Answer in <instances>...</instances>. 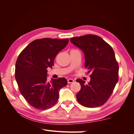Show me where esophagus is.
I'll return each instance as SVG.
<instances>
[{
    "mask_svg": "<svg viewBox=\"0 0 134 134\" xmlns=\"http://www.w3.org/2000/svg\"><path fill=\"white\" fill-rule=\"evenodd\" d=\"M74 82V80L72 79H68V83L69 84V83H72Z\"/></svg>",
    "mask_w": 134,
    "mask_h": 134,
    "instance_id": "1",
    "label": "esophagus"
}]
</instances>
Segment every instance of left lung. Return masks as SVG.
Returning <instances> with one entry per match:
<instances>
[{
    "label": "left lung",
    "mask_w": 134,
    "mask_h": 134,
    "mask_svg": "<svg viewBox=\"0 0 134 134\" xmlns=\"http://www.w3.org/2000/svg\"><path fill=\"white\" fill-rule=\"evenodd\" d=\"M75 46L83 51L85 68L91 72L88 84L76 80L81 89L76 99L82 106L93 108L102 106L110 97L119 80V64L112 47L99 36L86 35L70 38Z\"/></svg>",
    "instance_id": "1"
}]
</instances>
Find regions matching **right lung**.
<instances>
[{"label": "right lung", "instance_id": "obj_1", "mask_svg": "<svg viewBox=\"0 0 134 134\" xmlns=\"http://www.w3.org/2000/svg\"><path fill=\"white\" fill-rule=\"evenodd\" d=\"M68 42V39H37L19 55L15 78L20 93L33 107L40 110L50 108L58 102L60 89L67 85L65 78L51 79L48 82L47 68H52L56 55Z\"/></svg>", "mask_w": 134, "mask_h": 134}]
</instances>
